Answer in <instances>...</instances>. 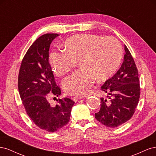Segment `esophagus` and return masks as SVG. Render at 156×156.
I'll return each instance as SVG.
<instances>
[{
    "mask_svg": "<svg viewBox=\"0 0 156 156\" xmlns=\"http://www.w3.org/2000/svg\"><path fill=\"white\" fill-rule=\"evenodd\" d=\"M81 99H82V97H77V96H75L72 98V100L75 101V102H77L78 100H81Z\"/></svg>",
    "mask_w": 156,
    "mask_h": 156,
    "instance_id": "obj_1",
    "label": "esophagus"
}]
</instances>
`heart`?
Segmentation results:
<instances>
[{"mask_svg":"<svg viewBox=\"0 0 156 156\" xmlns=\"http://www.w3.org/2000/svg\"><path fill=\"white\" fill-rule=\"evenodd\" d=\"M63 45L66 52H52L49 63L55 74L60 77L70 72L79 62L81 69L62 81L64 91L70 95L87 94L95 79L103 81L109 78L121 62L122 46L114 37L79 34L69 37Z\"/></svg>","mask_w":156,"mask_h":156,"instance_id":"1","label":"heart"}]
</instances>
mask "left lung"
<instances>
[{"label": "left lung", "instance_id": "obj_1", "mask_svg": "<svg viewBox=\"0 0 156 156\" xmlns=\"http://www.w3.org/2000/svg\"><path fill=\"white\" fill-rule=\"evenodd\" d=\"M124 50L121 67L101 87L107 96L100 98V111L95 113L97 120L108 127H116L129 120L140 98L138 70L126 45Z\"/></svg>", "mask_w": 156, "mask_h": 156}]
</instances>
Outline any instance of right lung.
<instances>
[{
    "instance_id": "1",
    "label": "right lung",
    "mask_w": 156,
    "mask_h": 156,
    "mask_svg": "<svg viewBox=\"0 0 156 156\" xmlns=\"http://www.w3.org/2000/svg\"><path fill=\"white\" fill-rule=\"evenodd\" d=\"M59 35L45 34L39 37L28 49L23 58L18 77V88L27 115L41 129L55 132L69 120L74 101L59 99L55 106L50 105V94L60 95L49 62L51 42Z\"/></svg>"
}]
</instances>
